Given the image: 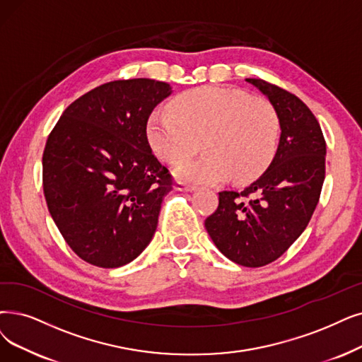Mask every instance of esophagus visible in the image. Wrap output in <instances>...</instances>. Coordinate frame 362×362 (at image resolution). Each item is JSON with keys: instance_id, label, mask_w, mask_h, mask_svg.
<instances>
[{"instance_id": "34e87169", "label": "esophagus", "mask_w": 362, "mask_h": 362, "mask_svg": "<svg viewBox=\"0 0 362 362\" xmlns=\"http://www.w3.org/2000/svg\"><path fill=\"white\" fill-rule=\"evenodd\" d=\"M173 189L178 190V192H194L196 187L190 185V184H185L182 181H177L175 185H173Z\"/></svg>"}]
</instances>
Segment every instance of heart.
<instances>
[{
  "mask_svg": "<svg viewBox=\"0 0 362 362\" xmlns=\"http://www.w3.org/2000/svg\"><path fill=\"white\" fill-rule=\"evenodd\" d=\"M169 110L157 108L148 115L146 136L151 151L168 165L189 160L199 151L200 141L206 153L178 168L182 180L250 182L262 175L276 153L279 119L263 98L202 86L177 96Z\"/></svg>",
  "mask_w": 362,
  "mask_h": 362,
  "instance_id": "1",
  "label": "heart"
}]
</instances>
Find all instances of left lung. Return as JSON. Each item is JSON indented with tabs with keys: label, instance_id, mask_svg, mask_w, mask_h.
Returning a JSON list of instances; mask_svg holds the SVG:
<instances>
[{
	"label": "left lung",
	"instance_id": "obj_1",
	"mask_svg": "<svg viewBox=\"0 0 362 362\" xmlns=\"http://www.w3.org/2000/svg\"><path fill=\"white\" fill-rule=\"evenodd\" d=\"M278 114L279 146L262 177L243 192H221L205 220L208 233L231 262L262 267L279 258L308 227L325 178L327 146L321 126L296 95L247 78Z\"/></svg>",
	"mask_w": 362,
	"mask_h": 362
}]
</instances>
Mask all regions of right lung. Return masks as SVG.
I'll return each mask as SVG.
<instances>
[{
	"mask_svg": "<svg viewBox=\"0 0 362 362\" xmlns=\"http://www.w3.org/2000/svg\"><path fill=\"white\" fill-rule=\"evenodd\" d=\"M170 93L165 81H110L74 100L50 132L42 190L54 224L86 263L120 267L151 242L172 177L153 154L146 124Z\"/></svg>",
	"mask_w": 362,
	"mask_h": 362,
	"instance_id": "right-lung-1",
	"label": "right lung"
}]
</instances>
